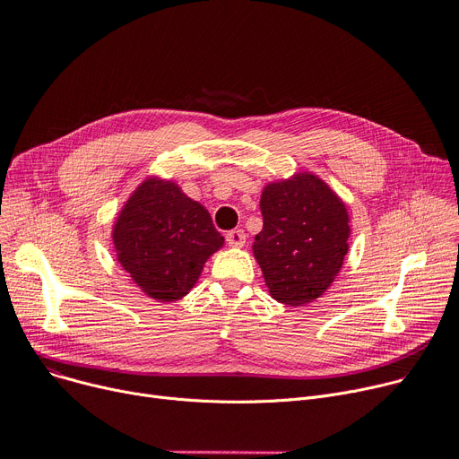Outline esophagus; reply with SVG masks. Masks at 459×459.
I'll list each match as a JSON object with an SVG mask.
<instances>
[{
	"label": "esophagus",
	"instance_id": "esophagus-1",
	"mask_svg": "<svg viewBox=\"0 0 459 459\" xmlns=\"http://www.w3.org/2000/svg\"><path fill=\"white\" fill-rule=\"evenodd\" d=\"M246 238L247 236L241 229H234L230 232H227V236H225V239H227L230 247H243V246H246Z\"/></svg>",
	"mask_w": 459,
	"mask_h": 459
}]
</instances>
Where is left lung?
Listing matches in <instances>:
<instances>
[{"instance_id":"1","label":"left lung","mask_w":459,"mask_h":459,"mask_svg":"<svg viewBox=\"0 0 459 459\" xmlns=\"http://www.w3.org/2000/svg\"><path fill=\"white\" fill-rule=\"evenodd\" d=\"M264 229L253 253L274 300L302 307L325 293L349 251L343 201L321 178L299 173L265 186L260 199Z\"/></svg>"}]
</instances>
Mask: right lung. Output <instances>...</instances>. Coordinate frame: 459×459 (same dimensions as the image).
<instances>
[{
	"instance_id": "1",
	"label": "right lung",
	"mask_w": 459,
	"mask_h": 459,
	"mask_svg": "<svg viewBox=\"0 0 459 459\" xmlns=\"http://www.w3.org/2000/svg\"><path fill=\"white\" fill-rule=\"evenodd\" d=\"M112 238L119 264L160 302L185 297L208 256L223 246L206 208L160 178L138 186L119 212Z\"/></svg>"
}]
</instances>
